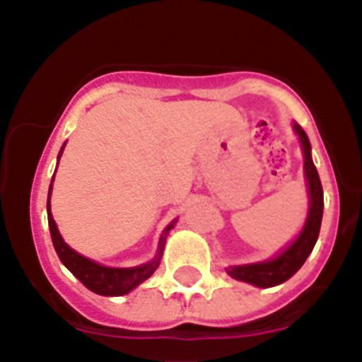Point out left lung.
Returning <instances> with one entry per match:
<instances>
[{
	"label": "left lung",
	"instance_id": "1",
	"mask_svg": "<svg viewBox=\"0 0 362 362\" xmlns=\"http://www.w3.org/2000/svg\"><path fill=\"white\" fill-rule=\"evenodd\" d=\"M295 131H297L298 138L303 142L304 171H306L308 189H310V213H308L304 229L300 231L297 240L288 250L282 251L276 259L268 260V262L247 264V266H235V268L228 269L229 275L237 279V281L250 282V284H255L259 288H272V286L282 284L291 275H295L300 269V266L306 262L308 255L312 253L317 238H319L322 206H325L322 185H320L319 173L313 165L312 155H310V140H308L306 133L297 124H295Z\"/></svg>",
	"mask_w": 362,
	"mask_h": 362
}]
</instances>
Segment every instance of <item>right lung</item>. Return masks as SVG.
I'll return each instance as SVG.
<instances>
[{
  "mask_svg": "<svg viewBox=\"0 0 362 362\" xmlns=\"http://www.w3.org/2000/svg\"><path fill=\"white\" fill-rule=\"evenodd\" d=\"M65 147V146H64ZM62 147V151H64ZM62 151H59L58 158L62 156ZM52 187V184H50ZM49 199H50V191H49ZM49 199H47V216H49V229H50V237H52V244H54V250L58 253L59 260L67 266L69 272L76 276L81 284L89 288L90 291L98 295H105V297H118V295H125L129 291L136 288L140 282H144L146 279H149L155 269L158 268L160 259H162V251H163V242L165 238H160V250L158 255L155 257L153 262L142 264L138 268H105V266H100V264L93 262V260L86 259V257L78 255L76 251L71 250L64 242L62 235H59L58 228H56V222L52 218V213H50ZM173 228V224L168 226L165 231Z\"/></svg>",
  "mask_w": 362,
  "mask_h": 362,
  "instance_id": "add662e5",
  "label": "right lung"
}]
</instances>
